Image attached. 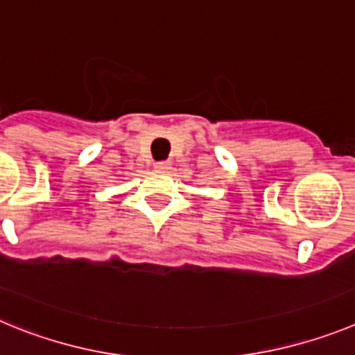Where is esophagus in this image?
I'll return each instance as SVG.
<instances>
[{
  "label": "esophagus",
  "mask_w": 355,
  "mask_h": 355,
  "mask_svg": "<svg viewBox=\"0 0 355 355\" xmlns=\"http://www.w3.org/2000/svg\"><path fill=\"white\" fill-rule=\"evenodd\" d=\"M155 167L159 168V171H167V168L171 167V163H168V162H156Z\"/></svg>",
  "instance_id": "1"
}]
</instances>
